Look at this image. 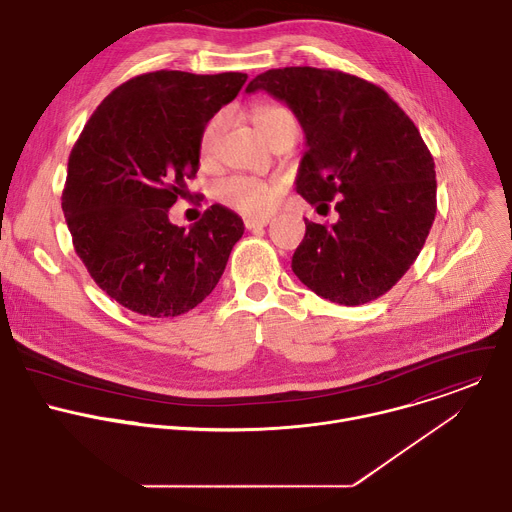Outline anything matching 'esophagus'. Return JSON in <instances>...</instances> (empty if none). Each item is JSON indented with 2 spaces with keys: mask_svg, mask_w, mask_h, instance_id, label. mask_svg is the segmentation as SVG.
<instances>
[{
  "mask_svg": "<svg viewBox=\"0 0 512 512\" xmlns=\"http://www.w3.org/2000/svg\"><path fill=\"white\" fill-rule=\"evenodd\" d=\"M269 225V218L267 216H261V218H253V216H247L245 218V229H261V227H267Z\"/></svg>",
  "mask_w": 512,
  "mask_h": 512,
  "instance_id": "esophagus-1",
  "label": "esophagus"
}]
</instances>
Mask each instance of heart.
I'll return each mask as SVG.
<instances>
[{"instance_id":"b5f03b06","label":"heart","mask_w":512,"mask_h":512,"mask_svg":"<svg viewBox=\"0 0 512 512\" xmlns=\"http://www.w3.org/2000/svg\"><path fill=\"white\" fill-rule=\"evenodd\" d=\"M285 119H294V115L279 105H261L253 111V121L267 141L273 137L275 129ZM227 123H229V113L218 111L202 127L200 141H198V156L202 162H210L214 158L218 141H221L227 129ZM279 194H281V188L277 184L265 182L253 176H231L216 186V198L245 216L267 214L275 206Z\"/></svg>"}]
</instances>
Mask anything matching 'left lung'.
<instances>
[{
  "instance_id": "obj_1",
  "label": "left lung",
  "mask_w": 512,
  "mask_h": 512,
  "mask_svg": "<svg viewBox=\"0 0 512 512\" xmlns=\"http://www.w3.org/2000/svg\"><path fill=\"white\" fill-rule=\"evenodd\" d=\"M255 91L287 103L306 133L298 194L318 210L338 198V223L306 221L291 269L340 306L381 298L435 218V164L419 129L381 87L334 68H271L247 85Z\"/></svg>"
}]
</instances>
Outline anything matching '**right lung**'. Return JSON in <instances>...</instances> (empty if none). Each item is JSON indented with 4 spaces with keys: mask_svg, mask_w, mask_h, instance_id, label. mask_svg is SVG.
Here are the masks:
<instances>
[{
    "mask_svg": "<svg viewBox=\"0 0 512 512\" xmlns=\"http://www.w3.org/2000/svg\"><path fill=\"white\" fill-rule=\"evenodd\" d=\"M247 75L156 70L117 87L95 109L68 156L62 210L77 255L123 308L174 318L221 279L243 221L212 204L188 231L168 212L190 192L206 121Z\"/></svg>",
    "mask_w": 512,
    "mask_h": 512,
    "instance_id": "obj_1",
    "label": "right lung"
}]
</instances>
